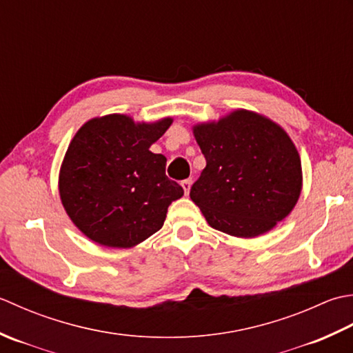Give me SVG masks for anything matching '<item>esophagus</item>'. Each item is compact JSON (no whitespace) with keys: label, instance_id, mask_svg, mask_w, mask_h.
<instances>
[{"label":"esophagus","instance_id":"1","mask_svg":"<svg viewBox=\"0 0 353 353\" xmlns=\"http://www.w3.org/2000/svg\"><path fill=\"white\" fill-rule=\"evenodd\" d=\"M181 185H183L185 195H189L190 187H192V181H190V179H184V181H181Z\"/></svg>","mask_w":353,"mask_h":353}]
</instances>
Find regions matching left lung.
I'll return each instance as SVG.
<instances>
[{
  "mask_svg": "<svg viewBox=\"0 0 353 353\" xmlns=\"http://www.w3.org/2000/svg\"><path fill=\"white\" fill-rule=\"evenodd\" d=\"M207 166L190 198L208 225L236 237L274 228L297 204L300 155L282 128L261 114L236 110L193 126Z\"/></svg>",
  "mask_w": 353,
  "mask_h": 353,
  "instance_id": "8db88e82",
  "label": "left lung"
}]
</instances>
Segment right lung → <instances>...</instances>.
Listing matches in <instances>:
<instances>
[{
  "label": "right lung",
  "instance_id": "obj_1",
  "mask_svg": "<svg viewBox=\"0 0 353 353\" xmlns=\"http://www.w3.org/2000/svg\"><path fill=\"white\" fill-rule=\"evenodd\" d=\"M172 125L135 123L123 114L79 129L63 157L59 195L70 219L103 247L131 248L157 233L183 187L166 176V157L150 152Z\"/></svg>",
  "mask_w": 353,
  "mask_h": 353
}]
</instances>
